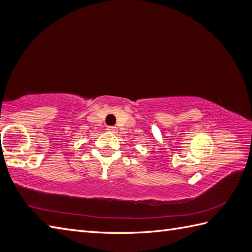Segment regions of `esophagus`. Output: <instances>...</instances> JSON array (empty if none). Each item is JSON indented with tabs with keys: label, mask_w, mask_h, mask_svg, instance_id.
<instances>
[{
	"label": "esophagus",
	"mask_w": 252,
	"mask_h": 252,
	"mask_svg": "<svg viewBox=\"0 0 252 252\" xmlns=\"http://www.w3.org/2000/svg\"><path fill=\"white\" fill-rule=\"evenodd\" d=\"M107 131L111 132V133H114L117 131V126H107Z\"/></svg>",
	"instance_id": "esophagus-1"
}]
</instances>
